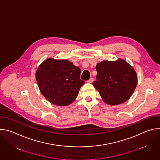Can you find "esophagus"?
Returning a JSON list of instances; mask_svg holds the SVG:
<instances>
[{
    "mask_svg": "<svg viewBox=\"0 0 160 160\" xmlns=\"http://www.w3.org/2000/svg\"><path fill=\"white\" fill-rule=\"evenodd\" d=\"M93 81H94V78H90L88 80H87V82L88 83H92Z\"/></svg>",
    "mask_w": 160,
    "mask_h": 160,
    "instance_id": "34e87169",
    "label": "esophagus"
}]
</instances>
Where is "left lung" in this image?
<instances>
[{"label": "left lung", "instance_id": "left-lung-1", "mask_svg": "<svg viewBox=\"0 0 160 160\" xmlns=\"http://www.w3.org/2000/svg\"><path fill=\"white\" fill-rule=\"evenodd\" d=\"M96 69L97 80L93 85L106 103L117 105L130 98L138 83V76L125 61H103L98 63Z\"/></svg>", "mask_w": 160, "mask_h": 160}]
</instances>
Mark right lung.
I'll return each mask as SVG.
<instances>
[{"instance_id":"1","label":"right lung","mask_w":160,"mask_h":160,"mask_svg":"<svg viewBox=\"0 0 160 160\" xmlns=\"http://www.w3.org/2000/svg\"><path fill=\"white\" fill-rule=\"evenodd\" d=\"M81 70L68 60L48 59L38 67L36 80L40 92L51 103L68 106L77 97L85 82Z\"/></svg>"}]
</instances>
